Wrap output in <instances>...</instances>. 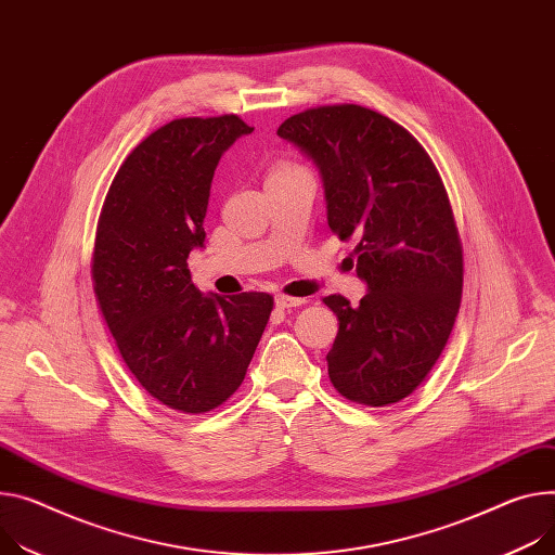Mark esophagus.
<instances>
[{
	"mask_svg": "<svg viewBox=\"0 0 555 555\" xmlns=\"http://www.w3.org/2000/svg\"><path fill=\"white\" fill-rule=\"evenodd\" d=\"M275 305H278L280 309H293V307H302V305H307V300H305V297H291V295L280 293V295L275 297Z\"/></svg>",
	"mask_w": 555,
	"mask_h": 555,
	"instance_id": "34e87169",
	"label": "esophagus"
}]
</instances>
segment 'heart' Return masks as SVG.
<instances>
[{"instance_id": "1", "label": "heart", "mask_w": 555, "mask_h": 555, "mask_svg": "<svg viewBox=\"0 0 555 555\" xmlns=\"http://www.w3.org/2000/svg\"><path fill=\"white\" fill-rule=\"evenodd\" d=\"M291 168H297V166H291V164H280V166H275V168L271 170V176H273V173H282V170H291Z\"/></svg>"}]
</instances>
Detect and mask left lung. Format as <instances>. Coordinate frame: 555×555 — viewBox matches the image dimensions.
<instances>
[{
  "label": "left lung",
  "instance_id": "obj_1",
  "mask_svg": "<svg viewBox=\"0 0 555 555\" xmlns=\"http://www.w3.org/2000/svg\"><path fill=\"white\" fill-rule=\"evenodd\" d=\"M278 135L320 168L328 227L356 240L369 286L358 307L322 297L339 322L328 377L351 402L396 404L436 366L462 300V242L438 168L404 126L358 104L307 108Z\"/></svg>",
  "mask_w": 555,
  "mask_h": 555
}]
</instances>
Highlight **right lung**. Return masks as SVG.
<instances>
[{
  "mask_svg": "<svg viewBox=\"0 0 555 555\" xmlns=\"http://www.w3.org/2000/svg\"><path fill=\"white\" fill-rule=\"evenodd\" d=\"M250 131L237 115L159 126L121 162L100 212L91 275L102 318L142 389L182 413L240 389L273 311L269 293H199L186 264L206 237L216 166Z\"/></svg>",
  "mask_w": 555,
  "mask_h": 555,
  "instance_id": "right-lung-1",
  "label": "right lung"
}]
</instances>
